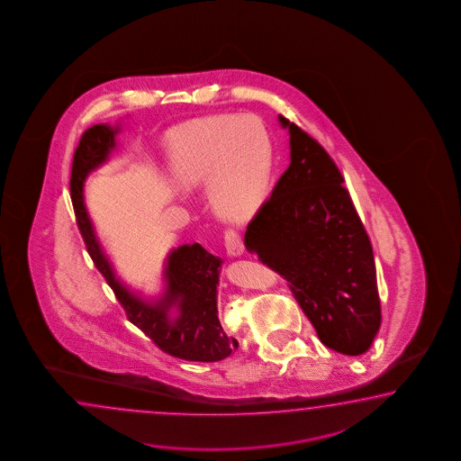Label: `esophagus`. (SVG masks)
Segmentation results:
<instances>
[{
  "label": "esophagus",
  "mask_w": 461,
  "mask_h": 461,
  "mask_svg": "<svg viewBox=\"0 0 461 461\" xmlns=\"http://www.w3.org/2000/svg\"><path fill=\"white\" fill-rule=\"evenodd\" d=\"M224 245H226L227 253H229L230 257H240V255L244 253V244H242L239 234H237L235 230H232V229L226 230V234H224Z\"/></svg>",
  "instance_id": "obj_1"
}]
</instances>
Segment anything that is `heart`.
I'll list each match as a JSON object with an SVG mask.
<instances>
[{"label":"heart","mask_w":461,"mask_h":461,"mask_svg":"<svg viewBox=\"0 0 461 461\" xmlns=\"http://www.w3.org/2000/svg\"><path fill=\"white\" fill-rule=\"evenodd\" d=\"M170 172L185 186L209 181L217 214L240 222L257 212L271 176V142L252 114L214 116L193 122L173 137Z\"/></svg>","instance_id":"b5f03b06"}]
</instances>
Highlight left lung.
Masks as SVG:
<instances>
[{
    "label": "left lung",
    "instance_id": "1",
    "mask_svg": "<svg viewBox=\"0 0 461 461\" xmlns=\"http://www.w3.org/2000/svg\"><path fill=\"white\" fill-rule=\"evenodd\" d=\"M278 119L288 129L291 163L249 222L245 247L288 281L325 347L361 355L381 325L370 239L330 155Z\"/></svg>",
    "mask_w": 461,
    "mask_h": 461
}]
</instances>
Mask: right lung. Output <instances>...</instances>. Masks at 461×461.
<instances>
[{
    "mask_svg": "<svg viewBox=\"0 0 461 461\" xmlns=\"http://www.w3.org/2000/svg\"><path fill=\"white\" fill-rule=\"evenodd\" d=\"M118 132L119 126H91L83 132L73 155L70 196L91 260L114 291L127 319L160 350L181 360H224L239 343L224 332L217 317V285L222 265L219 257L199 244L173 249L163 270L165 293L155 301H145L116 278L95 235L85 208L83 186L86 176L106 162L116 149Z\"/></svg>",
    "mask_w": 461,
    "mask_h": 461,
    "instance_id": "right-lung-1",
    "label": "right lung"
}]
</instances>
